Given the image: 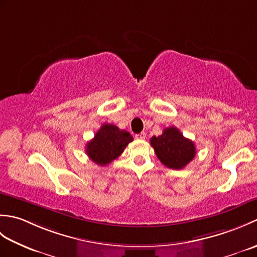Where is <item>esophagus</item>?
<instances>
[{
	"instance_id": "1",
	"label": "esophagus",
	"mask_w": 257,
	"mask_h": 257,
	"mask_svg": "<svg viewBox=\"0 0 257 257\" xmlns=\"http://www.w3.org/2000/svg\"><path fill=\"white\" fill-rule=\"evenodd\" d=\"M135 137H136V139L144 140V139H146V133H140V134L135 135Z\"/></svg>"
}]
</instances>
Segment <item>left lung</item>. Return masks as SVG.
I'll return each mask as SVG.
<instances>
[{
	"label": "left lung",
	"instance_id": "obj_1",
	"mask_svg": "<svg viewBox=\"0 0 257 257\" xmlns=\"http://www.w3.org/2000/svg\"><path fill=\"white\" fill-rule=\"evenodd\" d=\"M150 145L161 163L173 170H181L193 160L196 154L193 141L183 137L176 127L166 128L158 137L154 136Z\"/></svg>",
	"mask_w": 257,
	"mask_h": 257
}]
</instances>
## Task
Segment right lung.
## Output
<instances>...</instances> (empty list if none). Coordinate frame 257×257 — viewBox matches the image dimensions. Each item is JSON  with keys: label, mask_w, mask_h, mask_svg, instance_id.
<instances>
[{"label": "right lung", "mask_w": 257, "mask_h": 257, "mask_svg": "<svg viewBox=\"0 0 257 257\" xmlns=\"http://www.w3.org/2000/svg\"><path fill=\"white\" fill-rule=\"evenodd\" d=\"M134 140L133 136L117 125L103 123L95 137L86 145V154L97 165L107 166L122 154L125 147Z\"/></svg>", "instance_id": "1"}]
</instances>
